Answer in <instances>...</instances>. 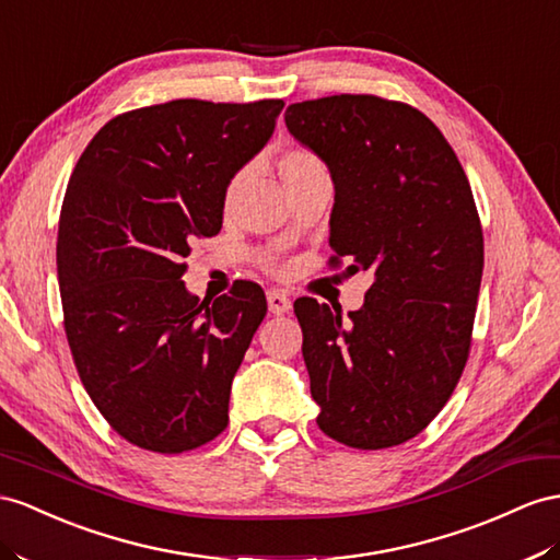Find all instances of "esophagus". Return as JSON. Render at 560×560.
Masks as SVG:
<instances>
[{"label":"esophagus","instance_id":"1","mask_svg":"<svg viewBox=\"0 0 560 560\" xmlns=\"http://www.w3.org/2000/svg\"><path fill=\"white\" fill-rule=\"evenodd\" d=\"M267 307H269V312L271 314H285L291 310V298H285L283 293H279V291H269L267 293Z\"/></svg>","mask_w":560,"mask_h":560}]
</instances>
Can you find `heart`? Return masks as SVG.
I'll use <instances>...</instances> for the list:
<instances>
[{"instance_id": "heart-1", "label": "heart", "mask_w": 560, "mask_h": 560, "mask_svg": "<svg viewBox=\"0 0 560 560\" xmlns=\"http://www.w3.org/2000/svg\"><path fill=\"white\" fill-rule=\"evenodd\" d=\"M277 175L283 182L285 191H293L298 186H303L317 177H326V165L317 151H312L303 143H291L285 147L277 158ZM243 184H246V170H238L236 175L229 179L224 189V203L232 206L238 198Z\"/></svg>"}]
</instances>
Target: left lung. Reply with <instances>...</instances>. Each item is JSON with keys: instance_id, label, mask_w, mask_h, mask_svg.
<instances>
[{"instance_id": "1", "label": "left lung", "mask_w": 560, "mask_h": 560, "mask_svg": "<svg viewBox=\"0 0 560 560\" xmlns=\"http://www.w3.org/2000/svg\"><path fill=\"white\" fill-rule=\"evenodd\" d=\"M285 127L331 170L328 269L374 271L362 310L295 300L317 423L352 450L417 438L468 362L482 226L466 172L419 108L338 94L285 108Z\"/></svg>"}]
</instances>
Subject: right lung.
Returning <instances> with one entry per match:
<instances>
[{"mask_svg":"<svg viewBox=\"0 0 560 560\" xmlns=\"http://www.w3.org/2000/svg\"><path fill=\"white\" fill-rule=\"evenodd\" d=\"M281 98H175L120 113L94 135L61 206L56 269L84 390L141 450L203 447L267 314L253 281L200 300L184 289L196 238L218 236L224 189L275 132Z\"/></svg>","mask_w":560,"mask_h":560,"instance_id":"1","label":"right lung"}]
</instances>
